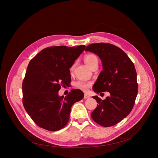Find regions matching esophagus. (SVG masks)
Instances as JSON below:
<instances>
[{"label":"esophagus","instance_id":"1","mask_svg":"<svg viewBox=\"0 0 158 158\" xmlns=\"http://www.w3.org/2000/svg\"><path fill=\"white\" fill-rule=\"evenodd\" d=\"M90 97L89 95H88V94H85V96H84V98L85 99H88V98H89Z\"/></svg>","mask_w":158,"mask_h":158}]
</instances>
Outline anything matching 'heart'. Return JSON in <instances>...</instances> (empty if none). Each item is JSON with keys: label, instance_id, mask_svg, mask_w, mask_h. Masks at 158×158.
Segmentation results:
<instances>
[{"label": "heart", "instance_id": "b5f03b06", "mask_svg": "<svg viewBox=\"0 0 158 158\" xmlns=\"http://www.w3.org/2000/svg\"><path fill=\"white\" fill-rule=\"evenodd\" d=\"M84 60H85V63L90 69L93 66L98 64V57L97 56V55L93 53H89L86 55ZM74 67H75V64L72 65V67L70 69L71 72H73V69H74ZM91 85H92V83L91 82L86 81L85 80H82V79L77 80L74 83V86L76 88L81 89V91H86L91 86Z\"/></svg>", "mask_w": 158, "mask_h": 158}]
</instances>
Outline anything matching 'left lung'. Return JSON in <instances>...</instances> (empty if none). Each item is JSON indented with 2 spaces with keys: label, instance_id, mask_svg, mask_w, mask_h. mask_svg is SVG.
Masks as SVG:
<instances>
[{
  "label": "left lung",
  "instance_id": "left-lung-1",
  "mask_svg": "<svg viewBox=\"0 0 158 158\" xmlns=\"http://www.w3.org/2000/svg\"><path fill=\"white\" fill-rule=\"evenodd\" d=\"M85 51L97 55L102 60L103 70L94 84L97 93L108 91L105 100L94 96L98 103L91 115L93 121L104 127L118 124L131 111L138 93L136 72L133 63L118 46L109 43H95Z\"/></svg>",
  "mask_w": 158,
  "mask_h": 158
}]
</instances>
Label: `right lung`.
<instances>
[{
    "mask_svg": "<svg viewBox=\"0 0 158 158\" xmlns=\"http://www.w3.org/2000/svg\"><path fill=\"white\" fill-rule=\"evenodd\" d=\"M85 48L48 47L29 62L22 84L23 104L38 127L51 131L64 128L72 105L83 98L80 89H72L65 98L58 91L70 85L69 69Z\"/></svg>",
    "mask_w": 158,
    "mask_h": 158,
    "instance_id": "1",
    "label": "right lung"
}]
</instances>
